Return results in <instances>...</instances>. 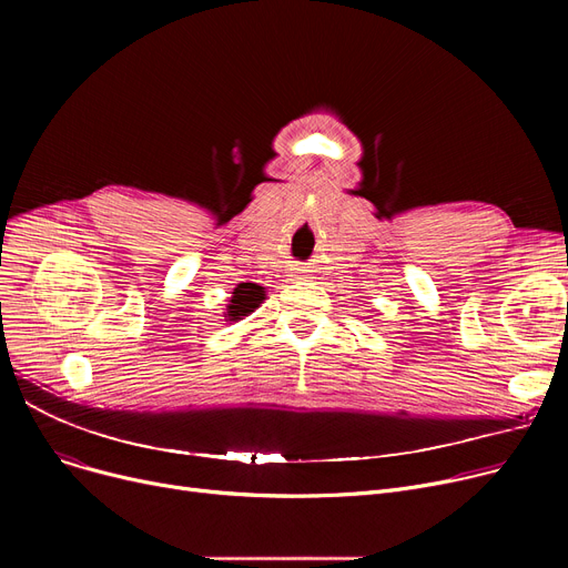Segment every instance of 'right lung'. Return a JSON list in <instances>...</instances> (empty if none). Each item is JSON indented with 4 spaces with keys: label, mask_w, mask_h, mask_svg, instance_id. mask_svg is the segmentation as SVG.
<instances>
[{
    "label": "right lung",
    "mask_w": 568,
    "mask_h": 568,
    "mask_svg": "<svg viewBox=\"0 0 568 568\" xmlns=\"http://www.w3.org/2000/svg\"><path fill=\"white\" fill-rule=\"evenodd\" d=\"M264 300V287L255 283H239L232 292V300L227 304V317L242 320L244 315L253 313Z\"/></svg>",
    "instance_id": "1"
}]
</instances>
